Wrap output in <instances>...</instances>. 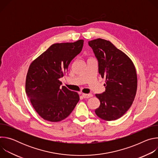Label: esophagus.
Wrapping results in <instances>:
<instances>
[{"label":"esophagus","instance_id":"34e87169","mask_svg":"<svg viewBox=\"0 0 158 158\" xmlns=\"http://www.w3.org/2000/svg\"><path fill=\"white\" fill-rule=\"evenodd\" d=\"M82 97L84 98V99H87V98H89L93 96V95L91 94H82Z\"/></svg>","mask_w":158,"mask_h":158}]
</instances>
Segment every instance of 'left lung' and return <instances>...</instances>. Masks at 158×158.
<instances>
[{"mask_svg":"<svg viewBox=\"0 0 158 158\" xmlns=\"http://www.w3.org/2000/svg\"><path fill=\"white\" fill-rule=\"evenodd\" d=\"M98 62V71L106 79L105 91L96 94L100 101L96 114L106 121L123 116L134 101L137 91V74L129 57L110 42L97 39L88 42Z\"/></svg>","mask_w":158,"mask_h":158,"instance_id":"1","label":"left lung"}]
</instances>
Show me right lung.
Wrapping results in <instances>:
<instances>
[{"mask_svg": "<svg viewBox=\"0 0 158 158\" xmlns=\"http://www.w3.org/2000/svg\"><path fill=\"white\" fill-rule=\"evenodd\" d=\"M84 40L52 44L30 65L26 91L39 115L51 122L68 117L79 101V94L62 85L59 79L82 51Z\"/></svg>", "mask_w": 158, "mask_h": 158, "instance_id": "right-lung-1", "label": "right lung"}]
</instances>
